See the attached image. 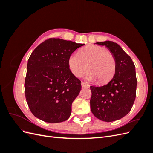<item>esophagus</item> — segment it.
<instances>
[{
	"label": "esophagus",
	"mask_w": 153,
	"mask_h": 153,
	"mask_svg": "<svg viewBox=\"0 0 153 153\" xmlns=\"http://www.w3.org/2000/svg\"><path fill=\"white\" fill-rule=\"evenodd\" d=\"M81 84H82V88H89L90 87V85L84 82H82Z\"/></svg>",
	"instance_id": "34e87169"
}]
</instances>
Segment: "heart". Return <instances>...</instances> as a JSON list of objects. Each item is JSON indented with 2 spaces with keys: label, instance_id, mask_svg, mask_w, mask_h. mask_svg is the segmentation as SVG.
<instances>
[{
  "label": "heart",
  "instance_id": "heart-1",
  "mask_svg": "<svg viewBox=\"0 0 153 153\" xmlns=\"http://www.w3.org/2000/svg\"><path fill=\"white\" fill-rule=\"evenodd\" d=\"M68 66L73 75L81 77L87 71L88 80H98L99 84L108 82L114 76L116 69V61L114 55L106 48L90 45L82 49L79 53H73L68 59Z\"/></svg>",
  "mask_w": 153,
  "mask_h": 153
}]
</instances>
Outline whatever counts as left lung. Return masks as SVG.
<instances>
[{"instance_id":"1","label":"left lung","mask_w":153,"mask_h":153,"mask_svg":"<svg viewBox=\"0 0 153 153\" xmlns=\"http://www.w3.org/2000/svg\"><path fill=\"white\" fill-rule=\"evenodd\" d=\"M96 43L108 48L116 61V69L106 85L90 87L91 110L101 121L112 122L124 117L132 108L137 84L135 66L131 57L116 43L106 41Z\"/></svg>"}]
</instances>
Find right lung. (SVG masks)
I'll list each match as a JSON object with an SVG mask.
<instances>
[{
	"mask_svg": "<svg viewBox=\"0 0 153 153\" xmlns=\"http://www.w3.org/2000/svg\"><path fill=\"white\" fill-rule=\"evenodd\" d=\"M84 44L50 38L37 47L27 67L25 94L35 117L47 123L69 117L73 101L79 94L81 82L68 66L69 57Z\"/></svg>",
	"mask_w": 153,
	"mask_h": 153,
	"instance_id": "add662e5",
	"label": "right lung"
}]
</instances>
